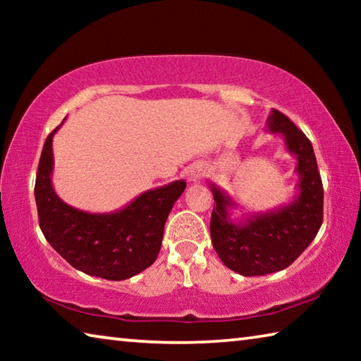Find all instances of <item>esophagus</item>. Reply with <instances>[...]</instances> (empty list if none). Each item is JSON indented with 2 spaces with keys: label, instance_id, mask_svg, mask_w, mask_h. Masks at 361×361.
Returning a JSON list of instances; mask_svg holds the SVG:
<instances>
[{
  "label": "esophagus",
  "instance_id": "esophagus-1",
  "mask_svg": "<svg viewBox=\"0 0 361 361\" xmlns=\"http://www.w3.org/2000/svg\"><path fill=\"white\" fill-rule=\"evenodd\" d=\"M200 175H202V170H200V169H192L191 172H189V178L195 180V178H197V176H200Z\"/></svg>",
  "mask_w": 361,
  "mask_h": 361
}]
</instances>
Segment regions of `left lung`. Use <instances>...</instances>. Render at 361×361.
<instances>
[{
    "mask_svg": "<svg viewBox=\"0 0 361 361\" xmlns=\"http://www.w3.org/2000/svg\"><path fill=\"white\" fill-rule=\"evenodd\" d=\"M267 130L282 135L286 151L296 157L298 194L291 202L232 219L237 204L223 189L209 185L216 202L210 221L213 248L226 267L245 277L288 267L315 239L323 221V186L310 140L277 109L269 114Z\"/></svg>",
    "mask_w": 361,
    "mask_h": 361,
    "instance_id": "left-lung-1",
    "label": "left lung"
}]
</instances>
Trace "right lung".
I'll return each mask as SVG.
<instances>
[{
    "instance_id": "right-lung-1",
    "label": "right lung",
    "mask_w": 361,
    "mask_h": 361,
    "mask_svg": "<svg viewBox=\"0 0 361 361\" xmlns=\"http://www.w3.org/2000/svg\"><path fill=\"white\" fill-rule=\"evenodd\" d=\"M57 129L42 146L35 183L42 234L63 259L87 276L116 282L137 276L156 261L164 226L186 181L148 189L111 213L78 210L65 204L52 186V138Z\"/></svg>"
}]
</instances>
